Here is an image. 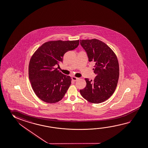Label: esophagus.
<instances>
[{"instance_id": "1", "label": "esophagus", "mask_w": 148, "mask_h": 148, "mask_svg": "<svg viewBox=\"0 0 148 148\" xmlns=\"http://www.w3.org/2000/svg\"><path fill=\"white\" fill-rule=\"evenodd\" d=\"M71 79H72V80L73 81H77L78 79H79V78L78 77H71Z\"/></svg>"}]
</instances>
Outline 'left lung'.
I'll return each instance as SVG.
<instances>
[{
	"label": "left lung",
	"mask_w": 148,
	"mask_h": 148,
	"mask_svg": "<svg viewBox=\"0 0 148 148\" xmlns=\"http://www.w3.org/2000/svg\"><path fill=\"white\" fill-rule=\"evenodd\" d=\"M80 45L86 52L89 62L95 63L96 75L94 81L85 78L86 86L80 94L91 103L106 101L115 92L119 75L117 56L108 45L97 39L80 40Z\"/></svg>",
	"instance_id": "8db88e82"
}]
</instances>
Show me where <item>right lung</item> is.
<instances>
[{
	"mask_svg": "<svg viewBox=\"0 0 148 148\" xmlns=\"http://www.w3.org/2000/svg\"><path fill=\"white\" fill-rule=\"evenodd\" d=\"M79 40L45 42L35 52L29 65V77L36 95L45 102L56 103L63 98L71 84L70 76L55 66L63 62L66 52L77 48Z\"/></svg>",
	"mask_w": 148,
	"mask_h": 148,
	"instance_id": "right-lung-1",
	"label": "right lung"
}]
</instances>
